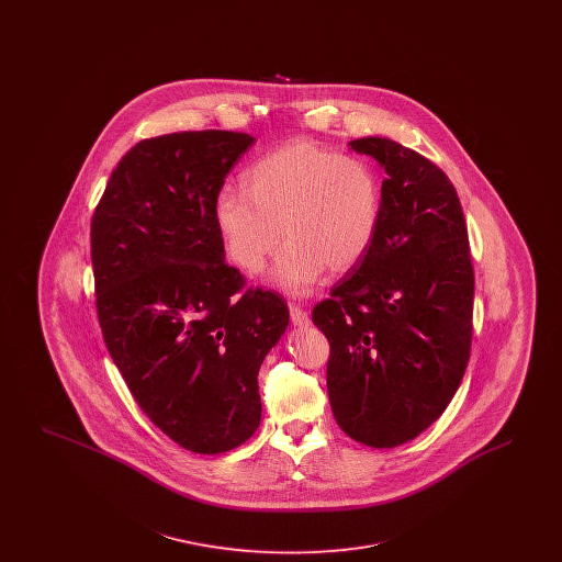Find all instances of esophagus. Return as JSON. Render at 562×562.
I'll use <instances>...</instances> for the list:
<instances>
[{"mask_svg": "<svg viewBox=\"0 0 562 562\" xmlns=\"http://www.w3.org/2000/svg\"><path fill=\"white\" fill-rule=\"evenodd\" d=\"M291 321H293L294 326H310L312 324L310 314L299 305H291Z\"/></svg>", "mask_w": 562, "mask_h": 562, "instance_id": "34e87169", "label": "esophagus"}]
</instances>
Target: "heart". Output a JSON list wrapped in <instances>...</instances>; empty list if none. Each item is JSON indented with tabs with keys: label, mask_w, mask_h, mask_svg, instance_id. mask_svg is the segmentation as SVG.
<instances>
[{
	"label": "heart",
	"mask_w": 562,
	"mask_h": 562,
	"mask_svg": "<svg viewBox=\"0 0 562 562\" xmlns=\"http://www.w3.org/2000/svg\"><path fill=\"white\" fill-rule=\"evenodd\" d=\"M244 189L214 195L216 229L232 261L255 276L282 241L271 282L310 294L330 269L348 273L371 250L383 211L381 181L367 161L312 140L273 149L244 172Z\"/></svg>",
	"instance_id": "1"
}]
</instances>
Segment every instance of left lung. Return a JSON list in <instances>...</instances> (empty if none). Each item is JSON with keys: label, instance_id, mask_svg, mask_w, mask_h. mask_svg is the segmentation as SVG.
Masks as SVG:
<instances>
[{"label": "left lung", "instance_id": "obj_1", "mask_svg": "<svg viewBox=\"0 0 562 562\" xmlns=\"http://www.w3.org/2000/svg\"><path fill=\"white\" fill-rule=\"evenodd\" d=\"M349 147L387 175L381 225L312 321L330 344L326 387L339 428L392 449L453 401L470 360L474 269L457 191L436 164L381 136Z\"/></svg>", "mask_w": 562, "mask_h": 562}]
</instances>
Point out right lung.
Wrapping results in <instances>:
<instances>
[{
    "label": "right lung",
    "instance_id": "obj_1",
    "mask_svg": "<svg viewBox=\"0 0 562 562\" xmlns=\"http://www.w3.org/2000/svg\"><path fill=\"white\" fill-rule=\"evenodd\" d=\"M252 143L232 131L136 143L90 225L109 353L143 413L191 453H227L257 431V374L289 326L280 294L244 291L214 223V195Z\"/></svg>",
    "mask_w": 562,
    "mask_h": 562
}]
</instances>
